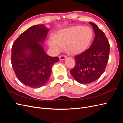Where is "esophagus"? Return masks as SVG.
Wrapping results in <instances>:
<instances>
[{"label": "esophagus", "instance_id": "esophagus-1", "mask_svg": "<svg viewBox=\"0 0 123 123\" xmlns=\"http://www.w3.org/2000/svg\"><path fill=\"white\" fill-rule=\"evenodd\" d=\"M59 58L61 61H62V60H64V59H65L67 58V57L65 55H61L59 57Z\"/></svg>", "mask_w": 123, "mask_h": 123}]
</instances>
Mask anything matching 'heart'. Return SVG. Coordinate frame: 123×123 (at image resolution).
<instances>
[{
	"label": "heart",
	"instance_id": "obj_1",
	"mask_svg": "<svg viewBox=\"0 0 123 123\" xmlns=\"http://www.w3.org/2000/svg\"><path fill=\"white\" fill-rule=\"evenodd\" d=\"M92 37L93 33L90 28L73 26L58 31L55 37H51L49 39L48 44L55 53L59 52L66 46L69 53L79 54L87 49Z\"/></svg>",
	"mask_w": 123,
	"mask_h": 123
}]
</instances>
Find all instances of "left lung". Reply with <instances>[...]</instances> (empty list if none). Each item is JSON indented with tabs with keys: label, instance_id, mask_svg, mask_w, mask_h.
<instances>
[{
	"label": "left lung",
	"instance_id": "1",
	"mask_svg": "<svg viewBox=\"0 0 123 123\" xmlns=\"http://www.w3.org/2000/svg\"><path fill=\"white\" fill-rule=\"evenodd\" d=\"M93 28L95 38L89 49L75 56L76 64L70 71L77 82L87 84L94 82L105 71L108 61L110 45L104 33L95 24L89 22Z\"/></svg>",
	"mask_w": 123,
	"mask_h": 123
}]
</instances>
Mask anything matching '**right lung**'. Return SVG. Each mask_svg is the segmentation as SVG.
Segmentation results:
<instances>
[{"instance_id":"obj_1","label":"right lung","mask_w":123,"mask_h":123,"mask_svg":"<svg viewBox=\"0 0 123 123\" xmlns=\"http://www.w3.org/2000/svg\"><path fill=\"white\" fill-rule=\"evenodd\" d=\"M49 29L44 25L29 28L20 35L12 47L11 63L15 75L25 86L37 88L45 85L52 67L58 57L48 56L43 47Z\"/></svg>"}]
</instances>
